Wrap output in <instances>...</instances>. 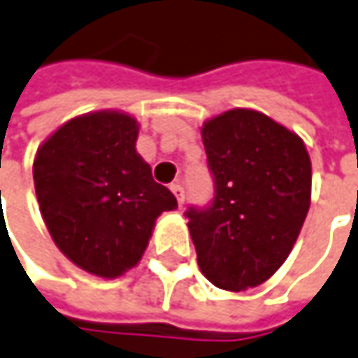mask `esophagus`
<instances>
[{
  "mask_svg": "<svg viewBox=\"0 0 358 358\" xmlns=\"http://www.w3.org/2000/svg\"><path fill=\"white\" fill-rule=\"evenodd\" d=\"M170 189H172V194L176 196V199H178V206L182 208V206H184V199H186V196H184V188H182L180 184H170Z\"/></svg>",
  "mask_w": 358,
  "mask_h": 358,
  "instance_id": "34e87169",
  "label": "esophagus"
}]
</instances>
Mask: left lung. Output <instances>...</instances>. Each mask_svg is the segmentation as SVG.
Here are the masks:
<instances>
[{"label": "left lung", "mask_w": 358, "mask_h": 358, "mask_svg": "<svg viewBox=\"0 0 358 358\" xmlns=\"http://www.w3.org/2000/svg\"><path fill=\"white\" fill-rule=\"evenodd\" d=\"M201 138L213 198L184 213L199 271L223 290L255 288L300 235L312 196L310 155L296 133L252 109L210 119Z\"/></svg>", "instance_id": "8db88e82"}]
</instances>
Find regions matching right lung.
<instances>
[{"mask_svg":"<svg viewBox=\"0 0 358 358\" xmlns=\"http://www.w3.org/2000/svg\"><path fill=\"white\" fill-rule=\"evenodd\" d=\"M137 121L117 111L72 119L33 164L38 208L57 247L80 268L115 278L135 266L155 221L178 203L135 150Z\"/></svg>","mask_w":358,"mask_h":358,"instance_id":"1","label":"right lung"}]
</instances>
